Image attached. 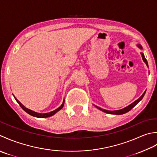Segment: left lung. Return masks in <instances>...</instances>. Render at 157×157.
Masks as SVG:
<instances>
[{"label": "left lung", "mask_w": 157, "mask_h": 157, "mask_svg": "<svg viewBox=\"0 0 157 157\" xmlns=\"http://www.w3.org/2000/svg\"><path fill=\"white\" fill-rule=\"evenodd\" d=\"M137 47H138L139 48H140V49H142V47L141 45H140V44H138V45H137ZM141 55H142V59H143V60H144V62L146 63L147 66H148V62H147L146 59L145 58V57H144V53H141ZM145 93H146V91H145L144 93V94H142V95L141 97H140L139 99H137V100L136 101H134L133 103H132V104H130L129 105H128L127 107L123 108V109H122V110L110 111V110H106L102 109V108H100V107H98V106H96V105H95V107L98 108L99 110L103 111V112H104V113H108V114H124V113H127V112L130 111L134 106H135V105H136V104H137V103H138V102H139L140 100H142V99L143 98L144 95V94H145Z\"/></svg>", "instance_id": "left-lung-1"}]
</instances>
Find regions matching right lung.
Instances as JSON below:
<instances>
[{
	"label": "right lung",
	"instance_id": "obj_1",
	"mask_svg": "<svg viewBox=\"0 0 157 157\" xmlns=\"http://www.w3.org/2000/svg\"><path fill=\"white\" fill-rule=\"evenodd\" d=\"M15 100L17 101V103L19 104V105H20L21 108L22 109H23L25 112H26L27 113H28L29 114L32 115V116L35 117H37V118H47V117H51V116H52V115L55 114H56V113H57V112H58L59 110H60L61 109H62V108L63 106V105H64V100H63L62 104L61 105L59 108H57L56 110H53V111H52V112H50V113H48L41 114V113H36V112H34V111H33V110L28 109V108H25V107L24 106V105H22V104L20 103V102L19 101L15 98Z\"/></svg>",
	"mask_w": 157,
	"mask_h": 157
}]
</instances>
